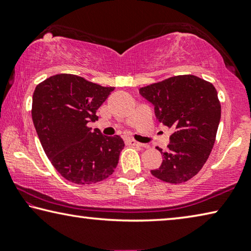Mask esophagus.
<instances>
[{"label":"esophagus","instance_id":"1","mask_svg":"<svg viewBox=\"0 0 251 251\" xmlns=\"http://www.w3.org/2000/svg\"><path fill=\"white\" fill-rule=\"evenodd\" d=\"M125 142L127 144H129V145H135V147H142V143H140V142H136L135 140H132V138H126L125 140Z\"/></svg>","mask_w":251,"mask_h":251}]
</instances>
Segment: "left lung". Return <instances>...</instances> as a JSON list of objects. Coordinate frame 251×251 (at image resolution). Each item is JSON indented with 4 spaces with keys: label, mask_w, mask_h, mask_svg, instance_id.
Instances as JSON below:
<instances>
[{
    "label": "left lung",
    "mask_w": 251,
    "mask_h": 251,
    "mask_svg": "<svg viewBox=\"0 0 251 251\" xmlns=\"http://www.w3.org/2000/svg\"><path fill=\"white\" fill-rule=\"evenodd\" d=\"M163 125L174 128L168 150L156 148L162 163L151 174L160 180L181 184L198 174L208 159L221 119V104L212 83L195 75H178L141 88Z\"/></svg>",
    "instance_id": "1"
}]
</instances>
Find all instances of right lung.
<instances>
[{
	"label": "right lung",
	"mask_w": 251,
	"mask_h": 251,
	"mask_svg": "<svg viewBox=\"0 0 251 251\" xmlns=\"http://www.w3.org/2000/svg\"><path fill=\"white\" fill-rule=\"evenodd\" d=\"M114 88L73 74L48 77L32 96V122L47 158L71 182L90 185L114 173L125 144L88 127Z\"/></svg>",
	"instance_id": "right-lung-1"
}]
</instances>
